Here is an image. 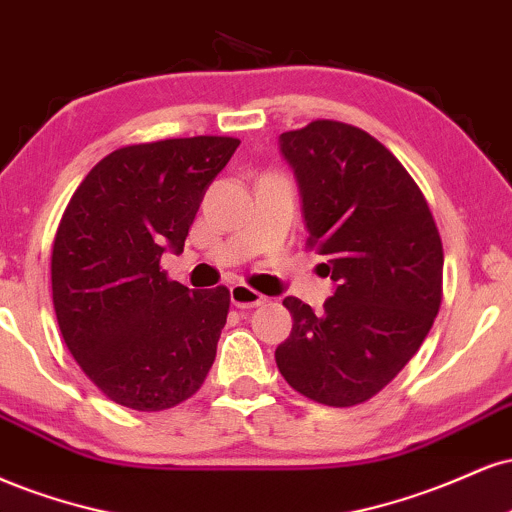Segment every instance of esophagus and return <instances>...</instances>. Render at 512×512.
Segmentation results:
<instances>
[{
    "mask_svg": "<svg viewBox=\"0 0 512 512\" xmlns=\"http://www.w3.org/2000/svg\"><path fill=\"white\" fill-rule=\"evenodd\" d=\"M232 304L237 306V309H254V306H261L266 304V297H263L261 292L251 290L249 285H244V282H239V285H232Z\"/></svg>",
    "mask_w": 512,
    "mask_h": 512,
    "instance_id": "34e87169",
    "label": "esophagus"
}]
</instances>
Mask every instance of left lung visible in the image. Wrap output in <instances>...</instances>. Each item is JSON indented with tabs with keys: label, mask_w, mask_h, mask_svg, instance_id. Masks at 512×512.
<instances>
[{
	"label": "left lung",
	"mask_w": 512,
	"mask_h": 512,
	"mask_svg": "<svg viewBox=\"0 0 512 512\" xmlns=\"http://www.w3.org/2000/svg\"><path fill=\"white\" fill-rule=\"evenodd\" d=\"M280 150L302 189L306 246L326 256L335 294L316 314L287 297L292 333L275 350L304 398L352 407L381 393L417 354L443 299V244L410 172L374 136L316 119Z\"/></svg>",
	"instance_id": "1"
}]
</instances>
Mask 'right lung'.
Returning <instances> with one entry per match:
<instances>
[{"label":"right lung","mask_w":512,"mask_h":512,"mask_svg":"<svg viewBox=\"0 0 512 512\" xmlns=\"http://www.w3.org/2000/svg\"><path fill=\"white\" fill-rule=\"evenodd\" d=\"M239 138L191 136L105 155L71 196L52 246L62 338L105 398L138 412L189 400L215 362L230 290L191 292L160 258L184 249Z\"/></svg>","instance_id":"add662e5"}]
</instances>
